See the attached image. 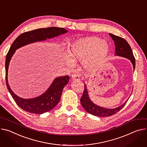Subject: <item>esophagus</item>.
I'll return each mask as SVG.
<instances>
[{
    "mask_svg": "<svg viewBox=\"0 0 147 147\" xmlns=\"http://www.w3.org/2000/svg\"><path fill=\"white\" fill-rule=\"evenodd\" d=\"M71 80L73 81H78V80H80L79 75L78 74H76V73H74L73 74H72Z\"/></svg>",
    "mask_w": 147,
    "mask_h": 147,
    "instance_id": "34e87169",
    "label": "esophagus"
}]
</instances>
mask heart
Masks as SVG:
<instances>
[{"mask_svg":"<svg viewBox=\"0 0 147 147\" xmlns=\"http://www.w3.org/2000/svg\"><path fill=\"white\" fill-rule=\"evenodd\" d=\"M70 58L65 59V64L70 68L75 66L74 62H82L83 68L91 71L100 65L109 51L108 43L96 37H86L76 40L68 46Z\"/></svg>","mask_w":147,"mask_h":147,"instance_id":"b5f03b06","label":"heart"}]
</instances>
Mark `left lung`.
<instances>
[{
  "label": "left lung",
  "instance_id": "left-lung-1",
  "mask_svg": "<svg viewBox=\"0 0 147 147\" xmlns=\"http://www.w3.org/2000/svg\"><path fill=\"white\" fill-rule=\"evenodd\" d=\"M112 39L114 42L115 46V56H120L129 59L132 64L134 70L136 67V60L133 55L132 49L128 42L122 37L115 36L111 33H109ZM127 100L117 108L115 109H107L100 107L93 102L89 97L87 87L86 84H84V90L82 97L80 99L81 104L84 109L88 113L98 117H109L115 114L121 110L125 105Z\"/></svg>",
  "mask_w": 147,
  "mask_h": 147
}]
</instances>
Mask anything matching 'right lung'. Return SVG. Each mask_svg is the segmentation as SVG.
Here are the masks:
<instances>
[{
    "label": "right lung",
    "mask_w": 147,
    "mask_h": 147,
    "mask_svg": "<svg viewBox=\"0 0 147 147\" xmlns=\"http://www.w3.org/2000/svg\"><path fill=\"white\" fill-rule=\"evenodd\" d=\"M67 32L68 31L64 28L57 27L36 29L21 34L11 45L5 61L6 83L13 100L23 110L30 113L42 114L54 109L60 100L63 90L67 84L70 77L65 76L56 77L42 95L33 98H23L13 92L8 83V69L12 56L17 49L23 46L37 42L45 41L47 38H54Z\"/></svg>",
    "instance_id": "add662e5"
}]
</instances>
